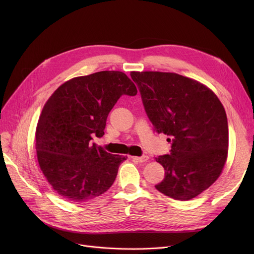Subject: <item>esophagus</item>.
Wrapping results in <instances>:
<instances>
[{
    "mask_svg": "<svg viewBox=\"0 0 254 254\" xmlns=\"http://www.w3.org/2000/svg\"><path fill=\"white\" fill-rule=\"evenodd\" d=\"M131 158L138 163H145L148 161L149 157L147 155H143V156H131Z\"/></svg>",
    "mask_w": 254,
    "mask_h": 254,
    "instance_id": "esophagus-1",
    "label": "esophagus"
}]
</instances>
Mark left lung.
<instances>
[{"label":"left lung","instance_id":"left-lung-1","mask_svg":"<svg viewBox=\"0 0 254 254\" xmlns=\"http://www.w3.org/2000/svg\"><path fill=\"white\" fill-rule=\"evenodd\" d=\"M154 131L170 136V154L155 157L165 178L155 189L189 201L220 176L228 158L229 127L217 96L194 79L170 72H130Z\"/></svg>","mask_w":254,"mask_h":254}]
</instances>
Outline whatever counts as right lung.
<instances>
[{"mask_svg": "<svg viewBox=\"0 0 254 254\" xmlns=\"http://www.w3.org/2000/svg\"><path fill=\"white\" fill-rule=\"evenodd\" d=\"M134 82L120 71L72 78L45 103L36 128L39 167L59 195L85 202L108 190L127 157L91 144L103 137L109 112L123 95L136 96Z\"/></svg>", "mask_w": 254, "mask_h": 254, "instance_id": "1", "label": "right lung"}]
</instances>
